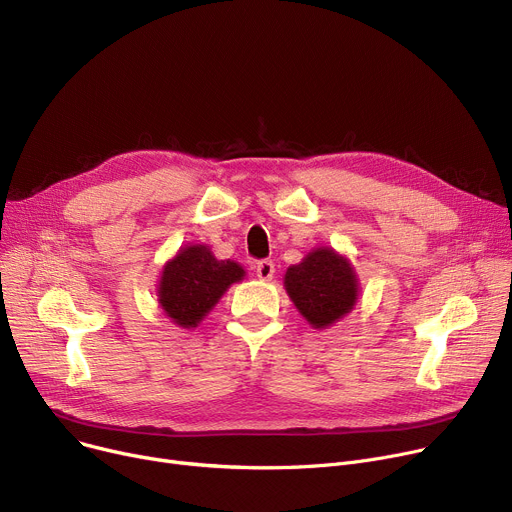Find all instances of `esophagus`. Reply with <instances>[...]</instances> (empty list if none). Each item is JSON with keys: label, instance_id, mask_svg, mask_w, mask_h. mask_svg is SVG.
Listing matches in <instances>:
<instances>
[{"label": "esophagus", "instance_id": "34e87169", "mask_svg": "<svg viewBox=\"0 0 512 512\" xmlns=\"http://www.w3.org/2000/svg\"><path fill=\"white\" fill-rule=\"evenodd\" d=\"M255 271H257V278L259 280H271V278H274V274H276V265H274V261H271V259H261V261H257Z\"/></svg>", "mask_w": 512, "mask_h": 512}]
</instances>
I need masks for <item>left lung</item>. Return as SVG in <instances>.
Wrapping results in <instances>:
<instances>
[{
	"label": "left lung",
	"instance_id": "8db88e82",
	"mask_svg": "<svg viewBox=\"0 0 512 512\" xmlns=\"http://www.w3.org/2000/svg\"><path fill=\"white\" fill-rule=\"evenodd\" d=\"M286 290L296 309L313 327H327L352 311L358 282L348 259L331 249H317L288 267Z\"/></svg>",
	"mask_w": 512,
	"mask_h": 512
}]
</instances>
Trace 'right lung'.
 I'll list each match as a JSON object with an SVG mask.
<instances>
[{
    "instance_id": "add662e5",
    "label": "right lung",
    "mask_w": 512,
    "mask_h": 512,
    "mask_svg": "<svg viewBox=\"0 0 512 512\" xmlns=\"http://www.w3.org/2000/svg\"><path fill=\"white\" fill-rule=\"evenodd\" d=\"M245 269L234 261H220L203 245L185 247L168 261L162 278L158 300L164 313L181 327H195L226 288L243 280Z\"/></svg>"
}]
</instances>
